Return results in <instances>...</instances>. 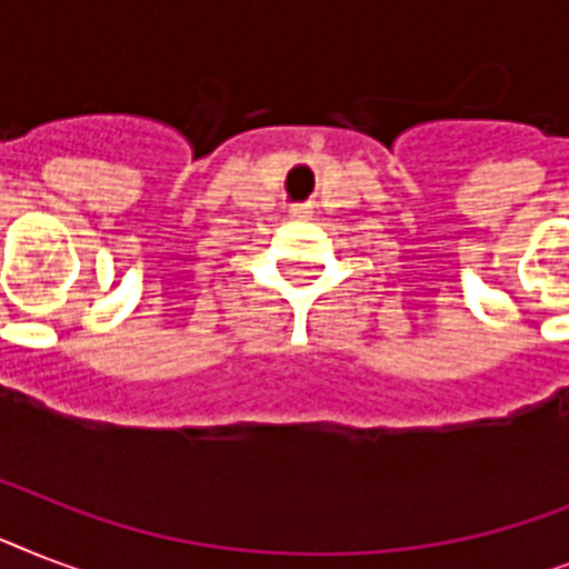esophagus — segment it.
<instances>
[{"mask_svg": "<svg viewBox=\"0 0 569 569\" xmlns=\"http://www.w3.org/2000/svg\"><path fill=\"white\" fill-rule=\"evenodd\" d=\"M303 214H310L307 209H295V218H303Z\"/></svg>", "mask_w": 569, "mask_h": 569, "instance_id": "1", "label": "esophagus"}]
</instances>
